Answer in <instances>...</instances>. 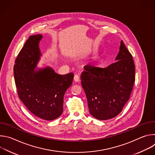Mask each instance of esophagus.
<instances>
[{
	"label": "esophagus",
	"instance_id": "1",
	"mask_svg": "<svg viewBox=\"0 0 155 155\" xmlns=\"http://www.w3.org/2000/svg\"><path fill=\"white\" fill-rule=\"evenodd\" d=\"M74 81H75V82H79L80 80V77H79L78 75H75L74 76Z\"/></svg>",
	"mask_w": 155,
	"mask_h": 155
}]
</instances>
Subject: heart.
<instances>
[{"label":"heart","instance_id":"heart-1","mask_svg":"<svg viewBox=\"0 0 155 155\" xmlns=\"http://www.w3.org/2000/svg\"><path fill=\"white\" fill-rule=\"evenodd\" d=\"M95 61H96V57L93 58V61H92V62H93H93H94Z\"/></svg>","mask_w":155,"mask_h":155}]
</instances>
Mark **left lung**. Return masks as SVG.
<instances>
[{
  "mask_svg": "<svg viewBox=\"0 0 155 155\" xmlns=\"http://www.w3.org/2000/svg\"><path fill=\"white\" fill-rule=\"evenodd\" d=\"M115 61L106 68L85 69L81 75L90 114L97 120L113 118L122 111L135 81L134 63L122 40Z\"/></svg>",
  "mask_w": 155,
  "mask_h": 155,
  "instance_id": "8db88e82",
  "label": "left lung"
}]
</instances>
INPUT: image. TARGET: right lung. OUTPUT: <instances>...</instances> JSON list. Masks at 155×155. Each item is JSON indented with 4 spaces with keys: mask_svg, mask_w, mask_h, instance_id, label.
I'll return each instance as SVG.
<instances>
[{
    "mask_svg": "<svg viewBox=\"0 0 155 155\" xmlns=\"http://www.w3.org/2000/svg\"><path fill=\"white\" fill-rule=\"evenodd\" d=\"M41 34L31 35L21 49L14 65V77L19 99L37 117L51 121L63 112L64 94L72 85L74 74H56L49 66L37 68L42 55Z\"/></svg>",
    "mask_w": 155,
    "mask_h": 155,
    "instance_id": "add662e5",
    "label": "right lung"
}]
</instances>
